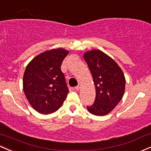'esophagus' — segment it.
Returning <instances> with one entry per match:
<instances>
[{
    "mask_svg": "<svg viewBox=\"0 0 151 151\" xmlns=\"http://www.w3.org/2000/svg\"><path fill=\"white\" fill-rule=\"evenodd\" d=\"M81 86H82V84H78V85H77V87H75V88H74V89H76V90H79V89H80Z\"/></svg>",
    "mask_w": 151,
    "mask_h": 151,
    "instance_id": "34e87169",
    "label": "esophagus"
}]
</instances>
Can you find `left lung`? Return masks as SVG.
<instances>
[{
    "mask_svg": "<svg viewBox=\"0 0 151 151\" xmlns=\"http://www.w3.org/2000/svg\"><path fill=\"white\" fill-rule=\"evenodd\" d=\"M84 58L92 74L96 90L94 104L87 108L92 115H106L123 97L125 75L115 61L99 49L87 51Z\"/></svg>",
    "mask_w": 151,
    "mask_h": 151,
    "instance_id": "obj_1",
    "label": "left lung"
}]
</instances>
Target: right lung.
I'll list each match as a JSON object with an SVG mask.
<instances>
[{
  "label": "right lung",
  "mask_w": 151,
  "mask_h": 151,
  "mask_svg": "<svg viewBox=\"0 0 151 151\" xmlns=\"http://www.w3.org/2000/svg\"><path fill=\"white\" fill-rule=\"evenodd\" d=\"M69 51L58 48L44 51L28 64L23 88L26 99L41 114L56 112L67 98L69 89L61 65Z\"/></svg>",
  "instance_id": "right-lung-1"
}]
</instances>
